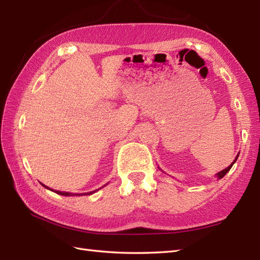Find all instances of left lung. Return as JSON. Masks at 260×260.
<instances>
[{
    "mask_svg": "<svg viewBox=\"0 0 260 260\" xmlns=\"http://www.w3.org/2000/svg\"><path fill=\"white\" fill-rule=\"evenodd\" d=\"M238 156H239V154H238V155H237L236 156V158H235V161H234V163H231V165H229V167L228 168H225L224 170H222V171H220V172L219 173H217V178L218 179H222L223 178V176L225 175V174H227L228 172H229V171H230V169L231 168H233V165L235 164V162L237 161V158H238Z\"/></svg>",
    "mask_w": 260,
    "mask_h": 260,
    "instance_id": "1",
    "label": "left lung"
}]
</instances>
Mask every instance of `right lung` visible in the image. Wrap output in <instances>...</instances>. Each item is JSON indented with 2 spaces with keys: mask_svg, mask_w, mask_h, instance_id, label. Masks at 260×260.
Returning a JSON list of instances; mask_svg holds the SVG:
<instances>
[{
  "mask_svg": "<svg viewBox=\"0 0 260 260\" xmlns=\"http://www.w3.org/2000/svg\"><path fill=\"white\" fill-rule=\"evenodd\" d=\"M46 186V185H45ZM46 187H48V186H46ZM48 189H49V187H48ZM54 192H56V193H58V194H61V196H66V197H71V196H74L73 194V193H70V192H61V191H54ZM93 192V191H92ZM92 192H89V193H86V194H91V193ZM81 194H82V193H81ZM76 196H80V194H78V193H77V194Z\"/></svg>",
  "mask_w": 260,
  "mask_h": 260,
  "instance_id": "1",
  "label": "right lung"
}]
</instances>
